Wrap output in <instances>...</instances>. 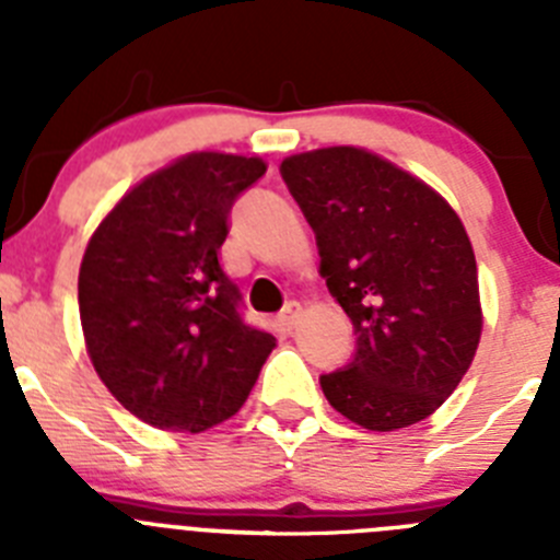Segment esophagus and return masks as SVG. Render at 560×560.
I'll return each instance as SVG.
<instances>
[{"instance_id": "1", "label": "esophagus", "mask_w": 560, "mask_h": 560, "mask_svg": "<svg viewBox=\"0 0 560 560\" xmlns=\"http://www.w3.org/2000/svg\"><path fill=\"white\" fill-rule=\"evenodd\" d=\"M300 316H303V305H300V303H289L283 308V314H280V323H283L289 330H294L296 323H300Z\"/></svg>"}]
</instances>
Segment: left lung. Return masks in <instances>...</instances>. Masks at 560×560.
Returning <instances> with one entry per match:
<instances>
[{
	"instance_id": "left-lung-1",
	"label": "left lung",
	"mask_w": 560,
	"mask_h": 560,
	"mask_svg": "<svg viewBox=\"0 0 560 560\" xmlns=\"http://www.w3.org/2000/svg\"><path fill=\"white\" fill-rule=\"evenodd\" d=\"M283 182L319 246V275L350 316L355 353L323 375L330 407L370 432L429 418L482 336L477 257L438 190L368 148L285 156Z\"/></svg>"
}]
</instances>
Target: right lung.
Instances as JSON below:
<instances>
[{"label": "right lung", "mask_w": 560, "mask_h": 560, "mask_svg": "<svg viewBox=\"0 0 560 560\" xmlns=\"http://www.w3.org/2000/svg\"><path fill=\"white\" fill-rule=\"evenodd\" d=\"M260 156L192 151L108 210L78 275L86 353L108 393L156 429L199 434L244 407L277 339L237 314L219 264Z\"/></svg>", "instance_id": "add662e5"}]
</instances>
